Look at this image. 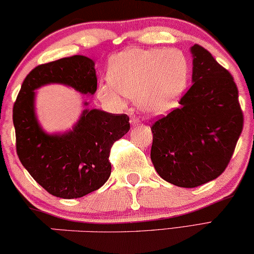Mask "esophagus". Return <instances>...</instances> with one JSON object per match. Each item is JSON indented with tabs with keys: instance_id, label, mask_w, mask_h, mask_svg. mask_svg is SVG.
Returning a JSON list of instances; mask_svg holds the SVG:
<instances>
[{
	"instance_id": "esophagus-1",
	"label": "esophagus",
	"mask_w": 254,
	"mask_h": 254,
	"mask_svg": "<svg viewBox=\"0 0 254 254\" xmlns=\"http://www.w3.org/2000/svg\"><path fill=\"white\" fill-rule=\"evenodd\" d=\"M130 122H131L132 126H137V124H139L140 121H139L138 117H135L134 115H132L131 119H130Z\"/></svg>"
}]
</instances>
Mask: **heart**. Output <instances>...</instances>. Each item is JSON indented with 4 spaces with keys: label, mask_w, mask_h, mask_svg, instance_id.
Returning a JSON list of instances; mask_svg holds the SVG:
<instances>
[{
    "label": "heart",
    "mask_w": 254,
    "mask_h": 254,
    "mask_svg": "<svg viewBox=\"0 0 254 254\" xmlns=\"http://www.w3.org/2000/svg\"><path fill=\"white\" fill-rule=\"evenodd\" d=\"M107 78L112 88L100 86L103 99L120 103L119 92L138 99L149 114L160 115L169 112L186 91L189 64L176 49L131 48L111 59Z\"/></svg>",
    "instance_id": "obj_1"
}]
</instances>
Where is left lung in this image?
<instances>
[{
  "instance_id": "1",
  "label": "left lung",
  "mask_w": 254,
  "mask_h": 254,
  "mask_svg": "<svg viewBox=\"0 0 254 254\" xmlns=\"http://www.w3.org/2000/svg\"><path fill=\"white\" fill-rule=\"evenodd\" d=\"M192 85L179 104L151 126L150 158L161 178L194 188L225 171L243 130L238 90L206 49L190 48Z\"/></svg>"
}]
</instances>
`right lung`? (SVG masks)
I'll return each mask as SVG.
<instances>
[{
  "instance_id": "add662e5",
  "label": "right lung",
  "mask_w": 254,
  "mask_h": 254,
  "mask_svg": "<svg viewBox=\"0 0 254 254\" xmlns=\"http://www.w3.org/2000/svg\"><path fill=\"white\" fill-rule=\"evenodd\" d=\"M50 83L94 94L93 60L85 56L67 57L37 66L26 76L13 105L17 154L34 180L51 195L83 197L108 180L111 148L130 130L128 116L86 108L73 130L49 134L37 121L34 91Z\"/></svg>"
}]
</instances>
